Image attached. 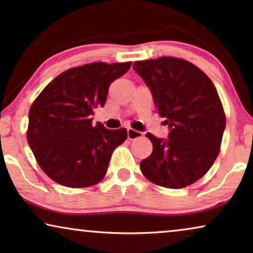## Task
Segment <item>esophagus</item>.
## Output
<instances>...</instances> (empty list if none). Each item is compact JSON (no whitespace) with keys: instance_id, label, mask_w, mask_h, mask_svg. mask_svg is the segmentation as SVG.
I'll return each instance as SVG.
<instances>
[{"instance_id":"34e87169","label":"esophagus","mask_w":253,"mask_h":253,"mask_svg":"<svg viewBox=\"0 0 253 253\" xmlns=\"http://www.w3.org/2000/svg\"><path fill=\"white\" fill-rule=\"evenodd\" d=\"M142 135H143V134L141 132H139V130H135V129H132V128L127 129V136H128L129 140L139 139V137H141Z\"/></svg>"}]
</instances>
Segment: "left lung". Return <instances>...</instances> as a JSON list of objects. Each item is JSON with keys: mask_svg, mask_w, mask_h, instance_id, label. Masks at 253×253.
Here are the masks:
<instances>
[{"mask_svg": "<svg viewBox=\"0 0 253 253\" xmlns=\"http://www.w3.org/2000/svg\"><path fill=\"white\" fill-rule=\"evenodd\" d=\"M133 69L153 94L156 111L168 125V139L146 136L153 152L140 169L152 183L180 189L200 180L219 154L225 113L217 89L202 70L188 60L160 57Z\"/></svg>", "mask_w": 253, "mask_h": 253, "instance_id": "left-lung-1", "label": "left lung"}]
</instances>
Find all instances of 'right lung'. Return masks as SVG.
<instances>
[{
  "instance_id": "right-lung-1",
  "label": "right lung",
  "mask_w": 253,
  "mask_h": 253,
  "mask_svg": "<svg viewBox=\"0 0 253 253\" xmlns=\"http://www.w3.org/2000/svg\"><path fill=\"white\" fill-rule=\"evenodd\" d=\"M132 62L89 63L66 70L45 86L29 110L28 143L51 180L69 188L94 185L106 175L113 150L127 129L92 124L94 108L104 107L111 83Z\"/></svg>"
}]
</instances>
